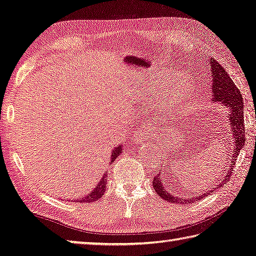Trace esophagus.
<instances>
[{"label":"esophagus","instance_id":"34e87169","mask_svg":"<svg viewBox=\"0 0 256 256\" xmlns=\"http://www.w3.org/2000/svg\"><path fill=\"white\" fill-rule=\"evenodd\" d=\"M148 138V128H140L135 134V144L136 145H142L147 142Z\"/></svg>","mask_w":256,"mask_h":256}]
</instances>
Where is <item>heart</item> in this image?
<instances>
[{"label":"heart","instance_id":"obj_1","mask_svg":"<svg viewBox=\"0 0 256 256\" xmlns=\"http://www.w3.org/2000/svg\"><path fill=\"white\" fill-rule=\"evenodd\" d=\"M140 102L152 104L164 98L159 116L169 122L181 118L192 104L191 82L186 76L174 77L171 70L157 72L148 77L138 92Z\"/></svg>","mask_w":256,"mask_h":256}]
</instances>
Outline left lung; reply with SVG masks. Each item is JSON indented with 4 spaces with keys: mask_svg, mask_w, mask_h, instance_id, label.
<instances>
[{
    "mask_svg": "<svg viewBox=\"0 0 256 256\" xmlns=\"http://www.w3.org/2000/svg\"><path fill=\"white\" fill-rule=\"evenodd\" d=\"M210 65L212 70V101H219L222 102L224 106H228L230 109V114H229V120H230V126L231 130H232V136L234 138V154H232V159H231V166L228 170V174L224 179L220 180L216 188L222 186L224 184L229 181V178L232 174L236 157L239 156V152L244 147L246 142V128H244V116H243V98L239 89L234 85V80L230 78L228 73L226 72L224 68H222L220 64H219L215 58H210ZM159 171V174H160ZM158 174V176H159ZM156 176L152 180V186L155 188L156 193L162 198L164 200L170 202V203H176V204H186L191 203L193 200H200L203 198H206L207 194L210 192L212 193L214 190H210V193H204L200 195L198 198H186L182 200L180 198H176L169 192L166 191L164 184L162 183L160 178Z\"/></svg>",
    "mask_w": 256,
    "mask_h": 256,
    "instance_id": "left-lung-1",
    "label": "left lung"
}]
</instances>
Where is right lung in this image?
Masks as SVG:
<instances>
[{
  "label": "right lung",
  "instance_id": "1",
  "mask_svg": "<svg viewBox=\"0 0 256 256\" xmlns=\"http://www.w3.org/2000/svg\"><path fill=\"white\" fill-rule=\"evenodd\" d=\"M122 147H123L122 145H118V147L114 148V152H112V155H111L110 162H114V160L116 159V157L122 152ZM106 181H108V174H106V172L104 176H102V179L100 180L99 184H97V186L94 188L90 193H89V194L86 195V196H84V198H77V200H75L78 202V203H92V202L98 200L100 198H102V195H104V191H106Z\"/></svg>",
  "mask_w": 256,
  "mask_h": 256
}]
</instances>
